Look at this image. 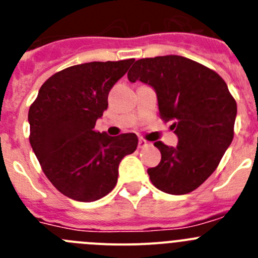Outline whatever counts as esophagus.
<instances>
[{
	"label": "esophagus",
	"instance_id": "34e87169",
	"mask_svg": "<svg viewBox=\"0 0 258 258\" xmlns=\"http://www.w3.org/2000/svg\"><path fill=\"white\" fill-rule=\"evenodd\" d=\"M147 146H148V142H146L145 139H139V142H138L139 148H145V147H147Z\"/></svg>",
	"mask_w": 258,
	"mask_h": 258
}]
</instances>
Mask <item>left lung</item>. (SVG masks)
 <instances>
[{
  "instance_id": "left-lung-1",
  "label": "left lung",
  "mask_w": 258,
  "mask_h": 258,
  "mask_svg": "<svg viewBox=\"0 0 258 258\" xmlns=\"http://www.w3.org/2000/svg\"><path fill=\"white\" fill-rule=\"evenodd\" d=\"M155 89L160 116L172 120L178 146L155 142L161 161L147 170L157 189L186 195L216 170L234 137L237 103L220 75L183 56L137 60L127 73Z\"/></svg>"
}]
</instances>
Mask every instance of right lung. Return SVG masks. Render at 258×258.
<instances>
[{
	"mask_svg": "<svg viewBox=\"0 0 258 258\" xmlns=\"http://www.w3.org/2000/svg\"><path fill=\"white\" fill-rule=\"evenodd\" d=\"M134 58L70 66L43 83L28 113L29 142L58 192L79 202L105 197L116 185L119 164L137 150L134 133L94 131L108 92Z\"/></svg>",
	"mask_w": 258,
	"mask_h": 258,
	"instance_id": "add662e5",
	"label": "right lung"
}]
</instances>
